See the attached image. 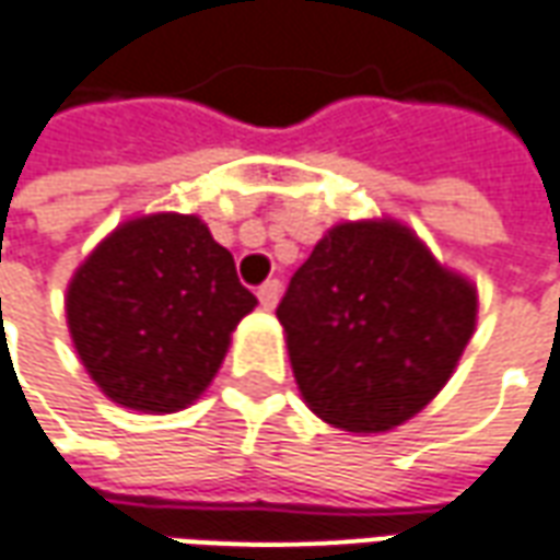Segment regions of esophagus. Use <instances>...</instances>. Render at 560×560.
Returning a JSON list of instances; mask_svg holds the SVG:
<instances>
[{"mask_svg": "<svg viewBox=\"0 0 560 560\" xmlns=\"http://www.w3.org/2000/svg\"><path fill=\"white\" fill-rule=\"evenodd\" d=\"M279 296H281V281L279 279H269L264 281L260 288H257V300L264 303L267 308H272L276 303H279Z\"/></svg>", "mask_w": 560, "mask_h": 560, "instance_id": "esophagus-1", "label": "esophagus"}]
</instances>
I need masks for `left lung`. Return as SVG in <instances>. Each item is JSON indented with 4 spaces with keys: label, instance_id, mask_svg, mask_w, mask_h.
Masks as SVG:
<instances>
[{
    "label": "left lung",
    "instance_id": "left-lung-1",
    "mask_svg": "<svg viewBox=\"0 0 560 560\" xmlns=\"http://www.w3.org/2000/svg\"><path fill=\"white\" fill-rule=\"evenodd\" d=\"M293 378L318 418L382 433L428 406L476 327V288L394 221L334 226L279 308Z\"/></svg>",
    "mask_w": 560,
    "mask_h": 560
}]
</instances>
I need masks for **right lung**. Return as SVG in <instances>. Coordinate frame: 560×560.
I'll use <instances>...</instances> for the list:
<instances>
[{
  "label": "right lung",
  "instance_id": "add662e5",
  "mask_svg": "<svg viewBox=\"0 0 560 560\" xmlns=\"http://www.w3.org/2000/svg\"><path fill=\"white\" fill-rule=\"evenodd\" d=\"M254 293L194 214L117 226L75 272L69 334L93 382L120 406L178 412L209 388Z\"/></svg>",
  "mask_w": 560,
  "mask_h": 560
}]
</instances>
